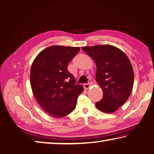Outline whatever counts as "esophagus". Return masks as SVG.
<instances>
[{
    "label": "esophagus",
    "mask_w": 154,
    "mask_h": 154,
    "mask_svg": "<svg viewBox=\"0 0 154 154\" xmlns=\"http://www.w3.org/2000/svg\"><path fill=\"white\" fill-rule=\"evenodd\" d=\"M90 83H84V85H83V87H84L85 89H88V88H90Z\"/></svg>",
    "instance_id": "esophagus-1"
}]
</instances>
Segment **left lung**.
Returning <instances> with one entry per match:
<instances>
[{"instance_id":"obj_1","label":"left lung","mask_w":154,"mask_h":154,"mask_svg":"<svg viewBox=\"0 0 154 154\" xmlns=\"http://www.w3.org/2000/svg\"><path fill=\"white\" fill-rule=\"evenodd\" d=\"M82 50L96 63V82L103 91L102 99L96 106L104 112H114L132 91L134 73L129 59L121 50L111 45L85 46Z\"/></svg>"}]
</instances>
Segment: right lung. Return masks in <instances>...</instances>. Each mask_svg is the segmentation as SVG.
<instances>
[{"instance_id": "1", "label": "right lung", "mask_w": 154, "mask_h": 154, "mask_svg": "<svg viewBox=\"0 0 154 154\" xmlns=\"http://www.w3.org/2000/svg\"><path fill=\"white\" fill-rule=\"evenodd\" d=\"M79 50V47L50 46L39 53L32 63L30 83L33 96L43 110L56 118L73 111L83 91L67 70Z\"/></svg>"}]
</instances>
